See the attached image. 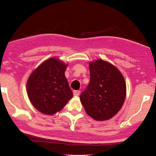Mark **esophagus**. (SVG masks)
Wrapping results in <instances>:
<instances>
[{
	"instance_id": "obj_1",
	"label": "esophagus",
	"mask_w": 156,
	"mask_h": 156,
	"mask_svg": "<svg viewBox=\"0 0 156 156\" xmlns=\"http://www.w3.org/2000/svg\"><path fill=\"white\" fill-rule=\"evenodd\" d=\"M73 93H74V96H78L80 94V90H74L73 91Z\"/></svg>"
}]
</instances>
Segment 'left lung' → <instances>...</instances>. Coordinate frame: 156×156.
I'll return each instance as SVG.
<instances>
[{"label":"left lung","mask_w":156,"mask_h":156,"mask_svg":"<svg viewBox=\"0 0 156 156\" xmlns=\"http://www.w3.org/2000/svg\"><path fill=\"white\" fill-rule=\"evenodd\" d=\"M126 85L120 71L103 60L90 63V82L80 98L87 114L96 120H107L121 109Z\"/></svg>","instance_id":"1"}]
</instances>
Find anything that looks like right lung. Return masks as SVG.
<instances>
[{"instance_id": "obj_1", "label": "right lung", "mask_w": 156, "mask_h": 156, "mask_svg": "<svg viewBox=\"0 0 156 156\" xmlns=\"http://www.w3.org/2000/svg\"><path fill=\"white\" fill-rule=\"evenodd\" d=\"M67 66L49 58L31 74L27 82L29 99L36 109L46 115L60 111L73 97L65 76Z\"/></svg>"}]
</instances>
